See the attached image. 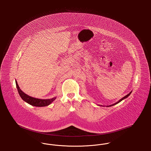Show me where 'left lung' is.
I'll return each instance as SVG.
<instances>
[{
    "mask_svg": "<svg viewBox=\"0 0 151 151\" xmlns=\"http://www.w3.org/2000/svg\"><path fill=\"white\" fill-rule=\"evenodd\" d=\"M132 91H131L128 94H127V96H125V97H123V98H122L121 99H120L119 101H117V102L115 103H114V104H111V105H109V106H106V107H111V106H114V105H115V104H117V103H119L121 101H122V100H124V99H126L127 98V97H129L130 95V94L132 93ZM98 106H103V107H104L103 106H102V105H98Z\"/></svg>",
    "mask_w": 151,
    "mask_h": 151,
    "instance_id": "left-lung-1",
    "label": "left lung"
}]
</instances>
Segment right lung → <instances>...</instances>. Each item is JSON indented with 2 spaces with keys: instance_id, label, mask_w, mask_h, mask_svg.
Instances as JSON below:
<instances>
[{
  "instance_id": "add662e5",
  "label": "right lung",
  "mask_w": 151,
  "mask_h": 151,
  "mask_svg": "<svg viewBox=\"0 0 151 151\" xmlns=\"http://www.w3.org/2000/svg\"><path fill=\"white\" fill-rule=\"evenodd\" d=\"M15 81H16V87H17L18 93L21 98L24 101V102L29 103L31 106H35V107L47 106L49 104H50L56 99V97L52 98L51 99H39V98L30 97L27 94H25L23 91H21L19 86H18L16 80H15Z\"/></svg>"
}]
</instances>
